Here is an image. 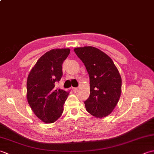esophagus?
<instances>
[{
  "mask_svg": "<svg viewBox=\"0 0 154 154\" xmlns=\"http://www.w3.org/2000/svg\"><path fill=\"white\" fill-rule=\"evenodd\" d=\"M78 88L77 87H72V90H73L74 92H76V91H77Z\"/></svg>",
  "mask_w": 154,
  "mask_h": 154,
  "instance_id": "obj_1",
  "label": "esophagus"
}]
</instances>
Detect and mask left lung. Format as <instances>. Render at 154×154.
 <instances>
[{
  "mask_svg": "<svg viewBox=\"0 0 154 154\" xmlns=\"http://www.w3.org/2000/svg\"><path fill=\"white\" fill-rule=\"evenodd\" d=\"M89 75L90 96L85 101L87 110L97 118L112 112L121 94L122 79L111 58L92 46L74 49Z\"/></svg>",
  "mask_w": 154,
  "mask_h": 154,
  "instance_id": "left-lung-1",
  "label": "left lung"
}]
</instances>
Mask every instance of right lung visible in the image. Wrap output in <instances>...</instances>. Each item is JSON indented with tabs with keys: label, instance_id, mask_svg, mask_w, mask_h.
<instances>
[{
	"label": "right lung",
	"instance_id": "1",
	"mask_svg": "<svg viewBox=\"0 0 154 154\" xmlns=\"http://www.w3.org/2000/svg\"><path fill=\"white\" fill-rule=\"evenodd\" d=\"M70 53L69 48L53 49L39 59L27 79V100L34 113L45 123L57 120L69 94L55 87L60 81L62 64Z\"/></svg>",
	"mask_w": 154,
	"mask_h": 154
}]
</instances>
